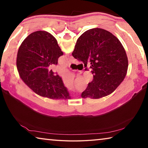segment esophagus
Returning <instances> with one entry per match:
<instances>
[{"instance_id":"esophagus-1","label":"esophagus","mask_w":148,"mask_h":148,"mask_svg":"<svg viewBox=\"0 0 148 148\" xmlns=\"http://www.w3.org/2000/svg\"><path fill=\"white\" fill-rule=\"evenodd\" d=\"M71 63H74V62L72 61H71V60H70V61L68 62V64H71Z\"/></svg>"}]
</instances>
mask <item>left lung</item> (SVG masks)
<instances>
[{"mask_svg": "<svg viewBox=\"0 0 148 148\" xmlns=\"http://www.w3.org/2000/svg\"><path fill=\"white\" fill-rule=\"evenodd\" d=\"M63 55L57 41L46 31L29 34L18 49L17 69L23 82L35 93L51 99H70L62 78L50 67Z\"/></svg>", "mask_w": 148, "mask_h": 148, "instance_id": "1", "label": "left lung"}]
</instances>
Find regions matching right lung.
Masks as SVG:
<instances>
[{
	"mask_svg": "<svg viewBox=\"0 0 148 148\" xmlns=\"http://www.w3.org/2000/svg\"><path fill=\"white\" fill-rule=\"evenodd\" d=\"M72 55L83 62L85 67L88 61L91 64L93 79L82 93V98L97 99L110 95L127 74L128 59L124 47L114 34L104 29L95 28L82 34Z\"/></svg>",
	"mask_w": 148,
	"mask_h": 148,
	"instance_id": "obj_1",
	"label": "right lung"
}]
</instances>
